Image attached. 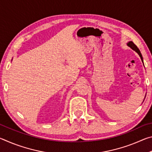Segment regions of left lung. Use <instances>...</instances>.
Here are the masks:
<instances>
[{"label": "left lung", "instance_id": "8db88e82", "mask_svg": "<svg viewBox=\"0 0 152 152\" xmlns=\"http://www.w3.org/2000/svg\"><path fill=\"white\" fill-rule=\"evenodd\" d=\"M127 45L129 46V47H130L131 48H132V50L135 51L136 52H137V53H138L139 56H140V58H141V61H143V57H142V56H141V52H140V50H139L137 46H136V45L134 44V43H133V42H129V43H127Z\"/></svg>", "mask_w": 152, "mask_h": 152}]
</instances>
